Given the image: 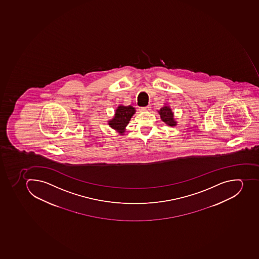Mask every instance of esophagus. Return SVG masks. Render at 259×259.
<instances>
[{"mask_svg":"<svg viewBox=\"0 0 259 259\" xmlns=\"http://www.w3.org/2000/svg\"><path fill=\"white\" fill-rule=\"evenodd\" d=\"M150 105H147V106H145V107H141L140 108V110H141V111H143V112H145V111H150Z\"/></svg>","mask_w":259,"mask_h":259,"instance_id":"1","label":"esophagus"}]
</instances>
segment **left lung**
I'll use <instances>...</instances> for the list:
<instances>
[{
	"label": "left lung",
	"instance_id": "8db88e82",
	"mask_svg": "<svg viewBox=\"0 0 259 259\" xmlns=\"http://www.w3.org/2000/svg\"><path fill=\"white\" fill-rule=\"evenodd\" d=\"M159 114H160L161 118L162 121L167 123L169 126H175L177 125V122L174 121V113L171 112V109L167 107V106H164V107L161 108L159 110Z\"/></svg>",
	"mask_w": 259,
	"mask_h": 259
}]
</instances>
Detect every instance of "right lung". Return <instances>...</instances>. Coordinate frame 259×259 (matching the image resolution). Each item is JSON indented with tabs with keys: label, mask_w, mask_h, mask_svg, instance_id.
Wrapping results in <instances>:
<instances>
[{
	"label": "right lung",
	"mask_w": 259,
	"mask_h": 259,
	"mask_svg": "<svg viewBox=\"0 0 259 259\" xmlns=\"http://www.w3.org/2000/svg\"><path fill=\"white\" fill-rule=\"evenodd\" d=\"M135 108L133 106H122L120 105L118 109H116L114 118L109 121V125L112 128L118 131V133L122 135L125 131V126L128 124L131 118L135 113Z\"/></svg>",
	"instance_id": "1"
}]
</instances>
